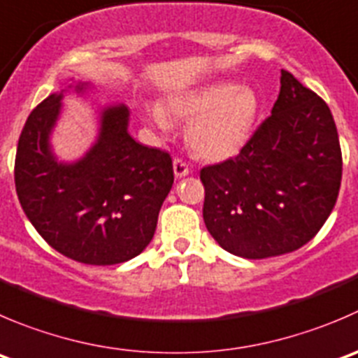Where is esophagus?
<instances>
[{
    "label": "esophagus",
    "mask_w": 358,
    "mask_h": 358,
    "mask_svg": "<svg viewBox=\"0 0 358 358\" xmlns=\"http://www.w3.org/2000/svg\"><path fill=\"white\" fill-rule=\"evenodd\" d=\"M173 171H175L176 178H183V176L189 175V166H187V162H183L182 159H175V161H173Z\"/></svg>",
    "instance_id": "esophagus-1"
}]
</instances>
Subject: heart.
Here are the masks:
<instances>
[{
	"mask_svg": "<svg viewBox=\"0 0 358 358\" xmlns=\"http://www.w3.org/2000/svg\"><path fill=\"white\" fill-rule=\"evenodd\" d=\"M259 96L250 87L232 82H211L173 94L162 108L157 103L143 106L145 119L166 131L171 119L189 122L187 143L196 155L220 162L238 155L250 141L259 117Z\"/></svg>",
	"mask_w": 358,
	"mask_h": 358,
	"instance_id": "obj_1",
	"label": "heart"
}]
</instances>
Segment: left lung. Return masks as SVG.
<instances>
[{
	"mask_svg": "<svg viewBox=\"0 0 358 358\" xmlns=\"http://www.w3.org/2000/svg\"><path fill=\"white\" fill-rule=\"evenodd\" d=\"M280 94L234 159L201 169L203 218L215 241L243 259L306 245L334 208L343 159L327 103L282 69Z\"/></svg>",
	"mask_w": 358,
	"mask_h": 358,
	"instance_id": "obj_1",
	"label": "left lung"
}]
</instances>
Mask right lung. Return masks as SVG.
<instances>
[{"mask_svg": "<svg viewBox=\"0 0 358 358\" xmlns=\"http://www.w3.org/2000/svg\"><path fill=\"white\" fill-rule=\"evenodd\" d=\"M78 82L54 92L27 117L15 155L20 206L41 238L62 255L91 266H112L140 255L154 238L162 203L173 185L168 152L129 134V108L98 110V136L80 159L59 161L50 136Z\"/></svg>", "mask_w": 358, "mask_h": 358, "instance_id": "obj_1", "label": "right lung"}]
</instances>
